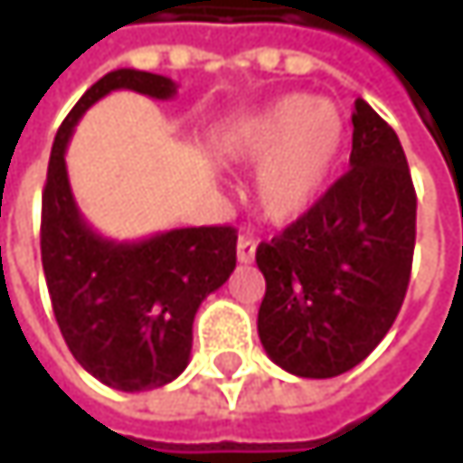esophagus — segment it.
Masks as SVG:
<instances>
[{
  "instance_id": "esophagus-1",
  "label": "esophagus",
  "mask_w": 463,
  "mask_h": 463,
  "mask_svg": "<svg viewBox=\"0 0 463 463\" xmlns=\"http://www.w3.org/2000/svg\"><path fill=\"white\" fill-rule=\"evenodd\" d=\"M238 262H251L254 260V251H257V241L251 235H238Z\"/></svg>"
}]
</instances>
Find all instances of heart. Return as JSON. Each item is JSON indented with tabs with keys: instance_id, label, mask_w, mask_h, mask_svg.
<instances>
[{
	"instance_id": "1",
	"label": "heart",
	"mask_w": 463,
	"mask_h": 463,
	"mask_svg": "<svg viewBox=\"0 0 463 463\" xmlns=\"http://www.w3.org/2000/svg\"><path fill=\"white\" fill-rule=\"evenodd\" d=\"M348 118L311 93H292L241 120L222 141L225 155L260 165L254 201L273 222L311 212L329 190L348 146Z\"/></svg>"
}]
</instances>
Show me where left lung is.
Returning <instances> with one entry per match:
<instances>
[{
	"label": "left lung",
	"instance_id": "1",
	"mask_svg": "<svg viewBox=\"0 0 463 463\" xmlns=\"http://www.w3.org/2000/svg\"><path fill=\"white\" fill-rule=\"evenodd\" d=\"M351 168L322 201L257 246L265 298L257 332L268 356L300 378H335L386 337L413 268L416 187L394 128L354 104Z\"/></svg>",
	"mask_w": 463,
	"mask_h": 463
}]
</instances>
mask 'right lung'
<instances>
[{
    "instance_id": "1",
    "label": "right lung",
    "mask_w": 463,
    "mask_h": 463,
    "mask_svg": "<svg viewBox=\"0 0 463 463\" xmlns=\"http://www.w3.org/2000/svg\"><path fill=\"white\" fill-rule=\"evenodd\" d=\"M171 99L168 77L118 69L104 74L61 123L43 190V270L55 322L71 356L118 392L171 383L190 362L193 319L235 268V228H179L118 243L82 220L69 176L66 144L99 99L112 90Z\"/></svg>"
}]
</instances>
